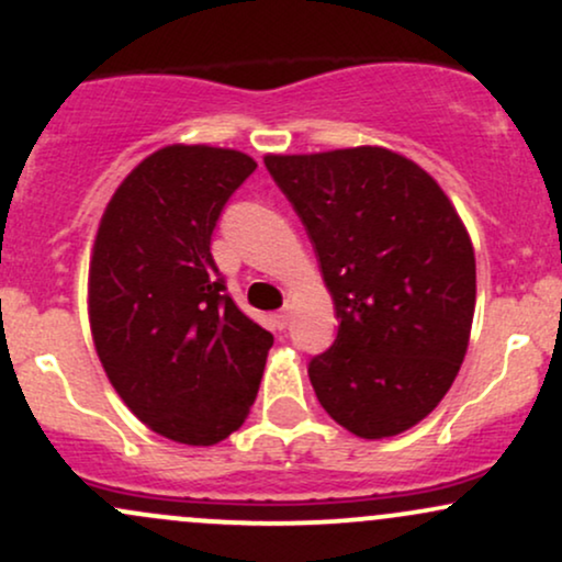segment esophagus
Masks as SVG:
<instances>
[{"label":"esophagus","instance_id":"34e87169","mask_svg":"<svg viewBox=\"0 0 562 562\" xmlns=\"http://www.w3.org/2000/svg\"><path fill=\"white\" fill-rule=\"evenodd\" d=\"M274 322H277V327H280V330H285V327H288V322H290V306L280 308V312L274 314Z\"/></svg>","mask_w":562,"mask_h":562}]
</instances>
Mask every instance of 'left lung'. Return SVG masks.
Returning <instances> with one entry per match:
<instances>
[{
    "label": "left lung",
    "instance_id": "obj_1",
    "mask_svg": "<svg viewBox=\"0 0 562 562\" xmlns=\"http://www.w3.org/2000/svg\"><path fill=\"white\" fill-rule=\"evenodd\" d=\"M330 290L338 335L308 362L335 423L389 438L428 417L468 351L475 256L454 205L385 147L267 156Z\"/></svg>",
    "mask_w": 562,
    "mask_h": 562
}]
</instances>
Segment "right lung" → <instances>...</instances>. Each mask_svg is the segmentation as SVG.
<instances>
[{
	"label": "right lung",
	"instance_id": "1",
	"mask_svg": "<svg viewBox=\"0 0 562 562\" xmlns=\"http://www.w3.org/2000/svg\"><path fill=\"white\" fill-rule=\"evenodd\" d=\"M254 171L237 150L164 147L121 182L97 229V357L147 428L190 447L240 428L274 344L235 306L211 256L224 205Z\"/></svg>",
	"mask_w": 562,
	"mask_h": 562
}]
</instances>
